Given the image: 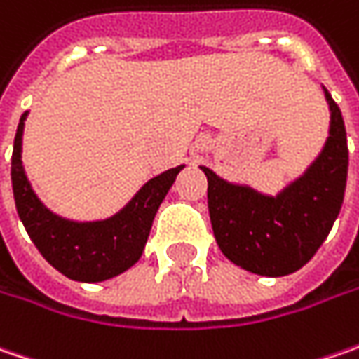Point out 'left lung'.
I'll use <instances>...</instances> for the list:
<instances>
[{
	"label": "left lung",
	"mask_w": 359,
	"mask_h": 359,
	"mask_svg": "<svg viewBox=\"0 0 359 359\" xmlns=\"http://www.w3.org/2000/svg\"><path fill=\"white\" fill-rule=\"evenodd\" d=\"M325 91L332 111L322 154L276 198L236 186L201 168L208 177V208L219 250L236 266L280 278L310 262L334 226L348 180V137L338 104Z\"/></svg>",
	"instance_id": "8db88e82"
}]
</instances>
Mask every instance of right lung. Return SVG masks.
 Listing matches in <instances>:
<instances>
[{
  "label": "right lung",
  "mask_w": 359,
  "mask_h": 359,
  "mask_svg": "<svg viewBox=\"0 0 359 359\" xmlns=\"http://www.w3.org/2000/svg\"><path fill=\"white\" fill-rule=\"evenodd\" d=\"M25 116L27 114L21 116L13 140L11 186L20 219L39 254L65 278L76 282H104L130 269L144 254L159 203L184 165L149 180L135 194V198L109 219L88 224L69 222L51 214L37 200L25 177L21 165V135Z\"/></svg>",
  "instance_id": "obj_1"
}]
</instances>
